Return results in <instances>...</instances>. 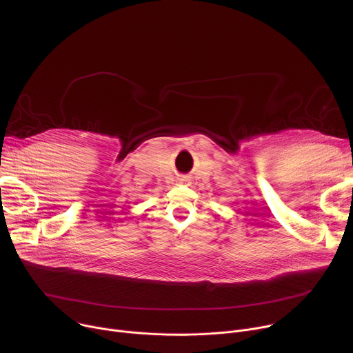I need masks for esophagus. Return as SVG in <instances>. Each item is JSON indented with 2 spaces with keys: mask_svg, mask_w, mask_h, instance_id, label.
<instances>
[{
  "mask_svg": "<svg viewBox=\"0 0 353 353\" xmlns=\"http://www.w3.org/2000/svg\"><path fill=\"white\" fill-rule=\"evenodd\" d=\"M179 181L180 183H188L190 180H188V177H181V179H179Z\"/></svg>",
  "mask_w": 353,
  "mask_h": 353,
  "instance_id": "esophagus-1",
  "label": "esophagus"
}]
</instances>
